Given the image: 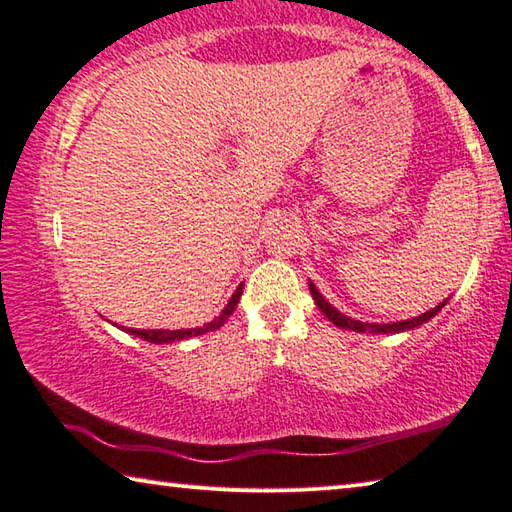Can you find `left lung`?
Instances as JSON below:
<instances>
[{"label": "left lung", "mask_w": 512, "mask_h": 512, "mask_svg": "<svg viewBox=\"0 0 512 512\" xmlns=\"http://www.w3.org/2000/svg\"><path fill=\"white\" fill-rule=\"evenodd\" d=\"M309 291H311V298H314L318 309L323 311V314H325L329 320H332V323H334L336 327L352 329V332H361V334H363V332H370V334H400V332H406V329H415V327H420V325H424V323H429V320H431L433 316H436L438 311L447 305V300H443V302H440V305H436V307L429 309V311H424V314L415 316V318L397 320V323H361V320H354V318H350V316H345V314H341L339 309L329 305V302L323 298V293H320V291L314 287V282H311V280H309Z\"/></svg>", "instance_id": "left-lung-1"}]
</instances>
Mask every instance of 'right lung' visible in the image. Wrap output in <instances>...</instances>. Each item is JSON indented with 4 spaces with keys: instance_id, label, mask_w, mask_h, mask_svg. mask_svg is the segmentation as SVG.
Wrapping results in <instances>:
<instances>
[{
    "instance_id": "obj_1",
    "label": "right lung",
    "mask_w": 512,
    "mask_h": 512,
    "mask_svg": "<svg viewBox=\"0 0 512 512\" xmlns=\"http://www.w3.org/2000/svg\"><path fill=\"white\" fill-rule=\"evenodd\" d=\"M241 291H244V282L239 284L237 291L232 293V298L228 300V305L223 307V311L219 316H216L214 320H210V323H205L203 327H192V329H135V327H121L124 332L137 336V339H144L149 343H158V345H164V343H173V341H183V339H192V336H201L205 332H214V329L223 327L225 320H228L232 316V311L237 309V302L241 298Z\"/></svg>"
}]
</instances>
